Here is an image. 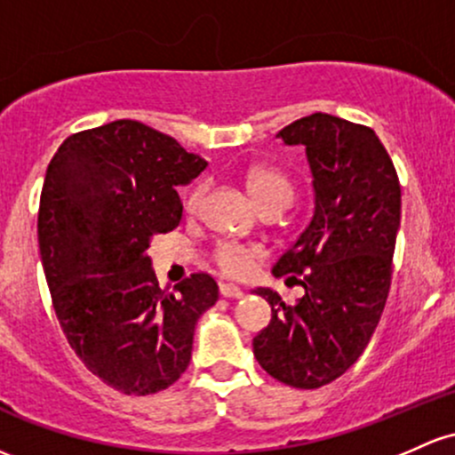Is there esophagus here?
<instances>
[{"mask_svg":"<svg viewBox=\"0 0 455 455\" xmlns=\"http://www.w3.org/2000/svg\"><path fill=\"white\" fill-rule=\"evenodd\" d=\"M220 296L222 298H243V291L237 287V284L222 283L220 284Z\"/></svg>","mask_w":455,"mask_h":455,"instance_id":"obj_1","label":"esophagus"}]
</instances>
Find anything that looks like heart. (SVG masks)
I'll return each mask as SVG.
<instances>
[{
    "label": "heart",
    "mask_w": 455,
    "mask_h": 455,
    "mask_svg": "<svg viewBox=\"0 0 455 455\" xmlns=\"http://www.w3.org/2000/svg\"><path fill=\"white\" fill-rule=\"evenodd\" d=\"M246 188L251 192L252 201L259 204L261 212L274 209V212H284L293 201V186L283 172L274 171V168L266 166H254L246 172ZM204 183H196L186 196V209L189 213L198 212L204 198ZM259 254V248L251 246V243H239V242H227L220 243L216 251L218 266L227 274L233 276H242L251 269L254 257Z\"/></svg>",
    "instance_id": "obj_1"
}]
</instances>
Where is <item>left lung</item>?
Instances as JSON below:
<instances>
[{
	"label": "left lung",
	"mask_w": 455,
	"mask_h": 455,
	"mask_svg": "<svg viewBox=\"0 0 455 455\" xmlns=\"http://www.w3.org/2000/svg\"><path fill=\"white\" fill-rule=\"evenodd\" d=\"M276 138L302 144L313 177L311 222L272 267L274 276H302L304 296L287 307L272 289H254L272 319L252 339V352L278 382L319 388L358 361L380 322L402 189L387 148L365 124L315 112Z\"/></svg>",
	"instance_id": "left-lung-1"
}]
</instances>
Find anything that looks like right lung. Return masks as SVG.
I'll return each instance as SVG.
<instances>
[{"instance_id": "add662e5", "label": "right lung", "mask_w": 455, "mask_h": 455, "mask_svg": "<svg viewBox=\"0 0 455 455\" xmlns=\"http://www.w3.org/2000/svg\"><path fill=\"white\" fill-rule=\"evenodd\" d=\"M204 168L174 138L123 118L64 140L44 174L38 246L58 322L84 365L124 395L181 378L196 322L218 300L209 274L159 289L147 254L181 222L177 188Z\"/></svg>"}]
</instances>
